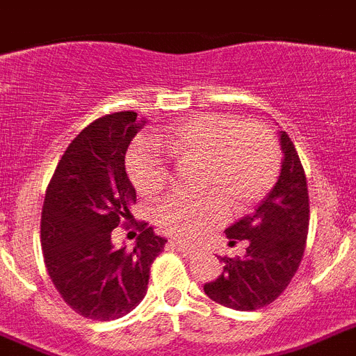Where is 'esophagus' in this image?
I'll list each match as a JSON object with an SVG mask.
<instances>
[{
	"instance_id": "obj_1",
	"label": "esophagus",
	"mask_w": 356,
	"mask_h": 356,
	"mask_svg": "<svg viewBox=\"0 0 356 356\" xmlns=\"http://www.w3.org/2000/svg\"><path fill=\"white\" fill-rule=\"evenodd\" d=\"M169 247L184 252L185 256H193L194 252H196V248H194V247H191V245H185V243H180V241H171V243H169Z\"/></svg>"
}]
</instances>
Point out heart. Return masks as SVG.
<instances>
[{"label": "heart", "instance_id": "obj_1", "mask_svg": "<svg viewBox=\"0 0 356 356\" xmlns=\"http://www.w3.org/2000/svg\"><path fill=\"white\" fill-rule=\"evenodd\" d=\"M163 151L184 165H203V189L216 191L194 202L171 198L158 207V229L178 239H193L223 223L229 211L225 199L234 211L252 207L281 172V149L268 127L239 124L229 115H203L127 154V175L145 198H156L171 181Z\"/></svg>", "mask_w": 356, "mask_h": 356}]
</instances>
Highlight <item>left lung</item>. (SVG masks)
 Masks as SVG:
<instances>
[{
  "label": "left lung",
  "mask_w": 356,
  "mask_h": 356,
  "mask_svg": "<svg viewBox=\"0 0 356 356\" xmlns=\"http://www.w3.org/2000/svg\"><path fill=\"white\" fill-rule=\"evenodd\" d=\"M281 175L254 214L225 230L230 245L247 241L243 257H220L223 273L207 282L209 299L239 312L265 308L286 290L302 256L309 225L305 167L286 131H281Z\"/></svg>",
  "instance_id": "obj_1"
}]
</instances>
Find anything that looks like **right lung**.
I'll return each mask as SVG.
<instances>
[{
    "label": "right lung",
    "instance_id": "1",
    "mask_svg": "<svg viewBox=\"0 0 356 356\" xmlns=\"http://www.w3.org/2000/svg\"><path fill=\"white\" fill-rule=\"evenodd\" d=\"M140 127L135 111L93 120L66 147L44 194L48 275L66 305L91 321H115L140 305L167 243L145 221L129 223L136 193L124 158ZM118 226L139 230L135 248L114 247L111 230Z\"/></svg>",
    "mask_w": 356,
    "mask_h": 356
}]
</instances>
